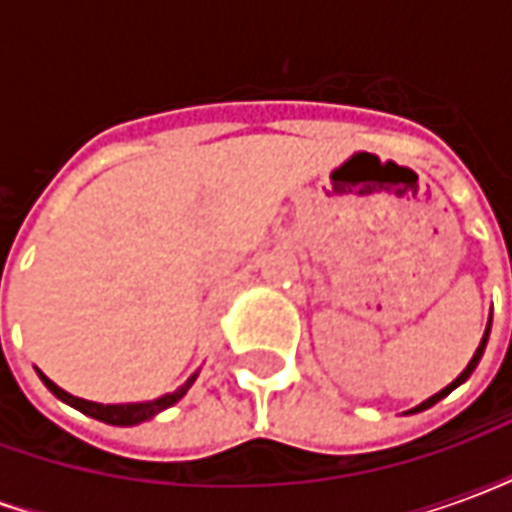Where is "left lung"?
<instances>
[{
    "label": "left lung",
    "instance_id": "left-lung-1",
    "mask_svg": "<svg viewBox=\"0 0 512 512\" xmlns=\"http://www.w3.org/2000/svg\"><path fill=\"white\" fill-rule=\"evenodd\" d=\"M488 332H491V323H488V329H485L483 343H480V348H477V351H474L472 362H469V367H466V370H463L461 376L455 378V381H452L450 386H444V389H441V392H436V395H433V397H428V400H425V403H419L417 408H411V414H414V411H425V408H430V406H433V403H439L441 397H447V395H450V392H452V389H455V386H461L463 381H466V378L472 376V373H474V367H477V362H480V356H483V351H485V343H488Z\"/></svg>",
    "mask_w": 512,
    "mask_h": 512
}]
</instances>
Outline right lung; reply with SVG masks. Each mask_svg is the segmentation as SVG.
Returning a JSON list of instances; mask_svg holds the SVG:
<instances>
[{
  "instance_id": "add662e5",
  "label": "right lung",
  "mask_w": 512,
  "mask_h": 512,
  "mask_svg": "<svg viewBox=\"0 0 512 512\" xmlns=\"http://www.w3.org/2000/svg\"><path fill=\"white\" fill-rule=\"evenodd\" d=\"M40 378H43V384L51 389V395H57L62 403H68V406L79 408V411H82V414H87V417L101 419V422H106V425H139V422H145V419L156 417L158 411L175 406L180 397L189 392V386L194 384V378L197 376H191L186 384L180 386V389H175V392H169V395H164V397H156V400H150V403H123V406L90 403V400H82V397L68 395L65 389H60V386L54 384V381H49V378L43 376V373H40Z\"/></svg>"
}]
</instances>
